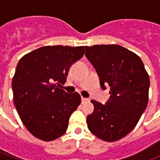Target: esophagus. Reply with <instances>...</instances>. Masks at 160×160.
Here are the masks:
<instances>
[{
	"label": "esophagus",
	"mask_w": 160,
	"mask_h": 160,
	"mask_svg": "<svg viewBox=\"0 0 160 160\" xmlns=\"http://www.w3.org/2000/svg\"><path fill=\"white\" fill-rule=\"evenodd\" d=\"M87 101H89V98H82V102H87Z\"/></svg>",
	"instance_id": "obj_1"
}]
</instances>
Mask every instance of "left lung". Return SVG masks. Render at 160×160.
I'll list each match as a JSON object with an SVG mask.
<instances>
[{
    "mask_svg": "<svg viewBox=\"0 0 160 160\" xmlns=\"http://www.w3.org/2000/svg\"><path fill=\"white\" fill-rule=\"evenodd\" d=\"M86 57L96 69L102 89L111 88L105 105L91 100L94 111L87 118L88 129L106 142L128 135L146 110L150 78L138 55L118 45L86 46Z\"/></svg>",
    "mask_w": 160,
    "mask_h": 160,
    "instance_id": "obj_1",
    "label": "left lung"
}]
</instances>
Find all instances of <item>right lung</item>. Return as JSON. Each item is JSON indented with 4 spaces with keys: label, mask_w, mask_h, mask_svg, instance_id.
<instances>
[{
    "label": "right lung",
    "mask_w": 160,
    "mask_h": 160,
    "mask_svg": "<svg viewBox=\"0 0 160 160\" xmlns=\"http://www.w3.org/2000/svg\"><path fill=\"white\" fill-rule=\"evenodd\" d=\"M84 53V46H48L20 59L12 78L14 104L26 129L41 140L64 135L70 115L81 103L78 93L68 94L59 87Z\"/></svg>",
    "instance_id": "obj_1"
}]
</instances>
